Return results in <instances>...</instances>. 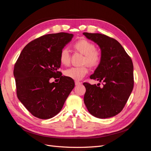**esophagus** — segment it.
I'll return each instance as SVG.
<instances>
[{
	"instance_id": "obj_1",
	"label": "esophagus",
	"mask_w": 151,
	"mask_h": 151,
	"mask_svg": "<svg viewBox=\"0 0 151 151\" xmlns=\"http://www.w3.org/2000/svg\"><path fill=\"white\" fill-rule=\"evenodd\" d=\"M75 84H76V86H79V85H81L82 83H81V82H79V81H75Z\"/></svg>"
}]
</instances>
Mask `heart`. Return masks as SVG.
Wrapping results in <instances>:
<instances>
[{"mask_svg":"<svg viewBox=\"0 0 151 151\" xmlns=\"http://www.w3.org/2000/svg\"><path fill=\"white\" fill-rule=\"evenodd\" d=\"M74 48L84 55L83 63H87L92 67L99 65L101 61L102 55L100 50L96 48L95 45L90 41L82 39L74 44ZM60 61L62 64L67 65L70 63V56L69 50L67 48H63L60 52ZM89 72L88 66L86 64L80 67H72L65 70V76L74 80H81Z\"/></svg>","mask_w":151,"mask_h":151,"instance_id":"1","label":"heart"}]
</instances>
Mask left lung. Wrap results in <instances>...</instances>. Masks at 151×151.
<instances>
[{
    "label": "left lung",
    "instance_id": "obj_1",
    "mask_svg": "<svg viewBox=\"0 0 151 151\" xmlns=\"http://www.w3.org/2000/svg\"><path fill=\"white\" fill-rule=\"evenodd\" d=\"M83 35L101 50V61L90 78L102 82L103 85L100 88L84 83V102L95 117L114 116L122 111L134 88L133 63L121 44L114 38L100 33Z\"/></svg>",
    "mask_w": 151,
    "mask_h": 151
}]
</instances>
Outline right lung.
I'll return each instance as SVG.
<instances>
[{"instance_id": "1", "label": "right lung", "mask_w": 151, "mask_h": 151, "mask_svg": "<svg viewBox=\"0 0 151 151\" xmlns=\"http://www.w3.org/2000/svg\"><path fill=\"white\" fill-rule=\"evenodd\" d=\"M72 34H48L31 41L22 50L14 67L17 96L34 116L49 119L61 111L75 83L62 76L60 52ZM60 78L58 83H49Z\"/></svg>"}]
</instances>
